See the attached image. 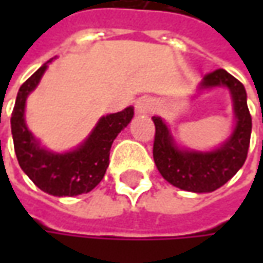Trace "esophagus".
Segmentation results:
<instances>
[{
	"mask_svg": "<svg viewBox=\"0 0 263 263\" xmlns=\"http://www.w3.org/2000/svg\"><path fill=\"white\" fill-rule=\"evenodd\" d=\"M154 109H155V102L152 98L143 96L136 102L137 114H151Z\"/></svg>",
	"mask_w": 263,
	"mask_h": 263,
	"instance_id": "esophagus-1",
	"label": "esophagus"
}]
</instances>
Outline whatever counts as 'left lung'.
Masks as SVG:
<instances>
[{
  "label": "left lung",
  "instance_id": "1",
  "mask_svg": "<svg viewBox=\"0 0 263 263\" xmlns=\"http://www.w3.org/2000/svg\"><path fill=\"white\" fill-rule=\"evenodd\" d=\"M215 87H226L230 92L236 121L230 136L215 149L196 151L178 146L167 123L161 117H152L155 123V165L170 184L186 192L209 193L217 190L236 176L248 157L252 117L246 89L222 68L203 77L197 90L203 92Z\"/></svg>",
  "mask_w": 263,
  "mask_h": 263
}]
</instances>
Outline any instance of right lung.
Masks as SVG:
<instances>
[{"label": "right lung", "mask_w": 263, "mask_h": 263, "mask_svg": "<svg viewBox=\"0 0 263 263\" xmlns=\"http://www.w3.org/2000/svg\"><path fill=\"white\" fill-rule=\"evenodd\" d=\"M52 60L37 68L18 89L11 114V135L17 161L36 186L52 196H77L93 190L104 178L112 142L132 121L135 108L127 106L120 112L101 117L89 136L71 151L46 149L27 128L25 111L27 96L37 87Z\"/></svg>", "instance_id": "1"}]
</instances>
